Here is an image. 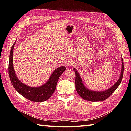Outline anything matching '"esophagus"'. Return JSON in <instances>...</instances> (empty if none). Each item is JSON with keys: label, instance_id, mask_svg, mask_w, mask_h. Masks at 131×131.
Instances as JSON below:
<instances>
[{"label": "esophagus", "instance_id": "1", "mask_svg": "<svg viewBox=\"0 0 131 131\" xmlns=\"http://www.w3.org/2000/svg\"><path fill=\"white\" fill-rule=\"evenodd\" d=\"M74 62L73 60H69L68 61L67 63H66V66H68V67H70V66H74Z\"/></svg>", "mask_w": 131, "mask_h": 131}]
</instances>
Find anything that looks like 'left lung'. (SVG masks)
<instances>
[{
	"label": "left lung",
	"mask_w": 131,
	"mask_h": 131,
	"mask_svg": "<svg viewBox=\"0 0 131 131\" xmlns=\"http://www.w3.org/2000/svg\"><path fill=\"white\" fill-rule=\"evenodd\" d=\"M123 59L122 61V70L120 77H119L118 81L116 82L115 84L112 86V87L110 88L108 90L102 92H96V91H92L88 90L86 88L83 83L81 78H80V75L78 73V71L75 69H74L73 70L75 72V88L78 93L79 95L84 100H87L90 101H102L107 99L108 97H110L113 93L114 92L119 84H121L122 82V78L123 76V71H124V64Z\"/></svg>",
	"instance_id": "left-lung-1"
}]
</instances>
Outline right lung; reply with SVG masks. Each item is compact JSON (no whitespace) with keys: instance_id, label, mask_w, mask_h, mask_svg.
Returning <instances> with one entry per match:
<instances>
[{"instance_id":"add662e5","label":"right lung","mask_w":131,"mask_h":131,"mask_svg":"<svg viewBox=\"0 0 131 131\" xmlns=\"http://www.w3.org/2000/svg\"><path fill=\"white\" fill-rule=\"evenodd\" d=\"M16 41L11 47L9 55L8 73L12 84L15 90L25 98L33 102H43L48 100L54 93L59 77L66 70L65 67L61 66L53 72L46 84L39 87H31L19 81L15 73L13 64V53Z\"/></svg>"}]
</instances>
